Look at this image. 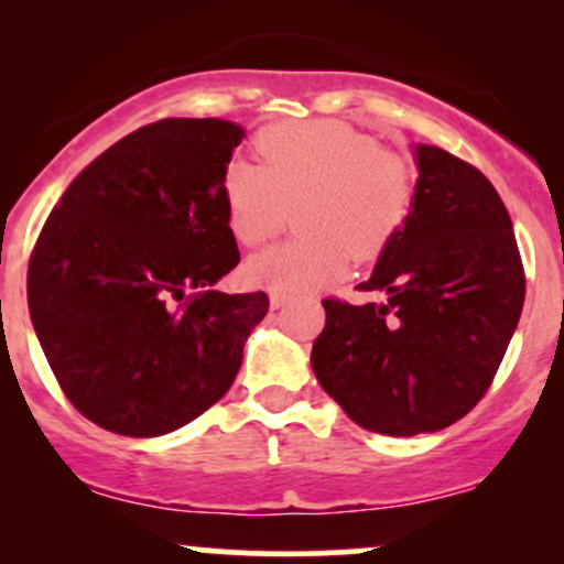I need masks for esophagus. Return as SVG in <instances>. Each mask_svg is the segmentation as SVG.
<instances>
[{
	"mask_svg": "<svg viewBox=\"0 0 564 564\" xmlns=\"http://www.w3.org/2000/svg\"><path fill=\"white\" fill-rule=\"evenodd\" d=\"M286 304H289V296L286 294H278V291H273V294H270V307H273V310L286 307Z\"/></svg>",
	"mask_w": 564,
	"mask_h": 564,
	"instance_id": "1",
	"label": "esophagus"
}]
</instances>
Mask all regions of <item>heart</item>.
Here are the masks:
<instances>
[{"mask_svg":"<svg viewBox=\"0 0 564 564\" xmlns=\"http://www.w3.org/2000/svg\"><path fill=\"white\" fill-rule=\"evenodd\" d=\"M260 166L223 174L228 228L238 243H268L300 206L296 241L246 262V281L278 294H304L347 273L349 260L387 251L411 219L416 172L403 153L341 121H278L254 138Z\"/></svg>","mask_w":564,"mask_h":564,"instance_id":"heart-1","label":"heart"}]
</instances>
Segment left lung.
Returning <instances> with one entry per match:
<instances>
[{
    "label": "left lung",
    "mask_w": 564,
    "mask_h": 564,
    "mask_svg": "<svg viewBox=\"0 0 564 564\" xmlns=\"http://www.w3.org/2000/svg\"><path fill=\"white\" fill-rule=\"evenodd\" d=\"M416 204L360 291L323 300L313 345L321 387L364 430L390 437L458 422L494 381L525 302L507 206L480 170L416 145Z\"/></svg>",
    "instance_id": "left-lung-1"
}]
</instances>
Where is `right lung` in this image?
<instances>
[{"label":"right lung","mask_w":564,"mask_h":564,"mask_svg":"<svg viewBox=\"0 0 564 564\" xmlns=\"http://www.w3.org/2000/svg\"><path fill=\"white\" fill-rule=\"evenodd\" d=\"M243 129L161 119L63 193L29 260V313L82 416L127 437L180 430L230 390L264 291L212 286L238 262L223 174Z\"/></svg>","instance_id":"1"}]
</instances>
